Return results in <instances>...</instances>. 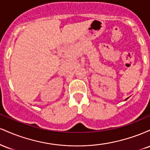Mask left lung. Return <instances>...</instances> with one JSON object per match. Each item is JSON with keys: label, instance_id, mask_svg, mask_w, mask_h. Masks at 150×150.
Returning a JSON list of instances; mask_svg holds the SVG:
<instances>
[{"label": "left lung", "instance_id": "8db88e82", "mask_svg": "<svg viewBox=\"0 0 150 150\" xmlns=\"http://www.w3.org/2000/svg\"><path fill=\"white\" fill-rule=\"evenodd\" d=\"M128 98H129V97H128V98H126V99H125V101H126V100H127V99H128Z\"/></svg>", "mask_w": 150, "mask_h": 150}]
</instances>
